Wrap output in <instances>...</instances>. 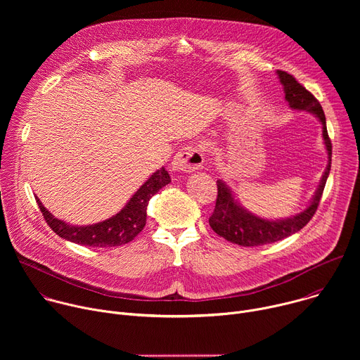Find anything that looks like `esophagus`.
<instances>
[{"mask_svg": "<svg viewBox=\"0 0 360 360\" xmlns=\"http://www.w3.org/2000/svg\"><path fill=\"white\" fill-rule=\"evenodd\" d=\"M203 164V153L198 146H182L172 161V169L175 172H192L200 168Z\"/></svg>", "mask_w": 360, "mask_h": 360, "instance_id": "34e87169", "label": "esophagus"}]
</instances>
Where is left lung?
Returning a JSON list of instances; mask_svg holds the SVG:
<instances>
[{"mask_svg":"<svg viewBox=\"0 0 360 360\" xmlns=\"http://www.w3.org/2000/svg\"><path fill=\"white\" fill-rule=\"evenodd\" d=\"M276 74L283 85L285 99L289 107L295 111L314 114L322 124L323 143L328 150V165L309 205L302 212L282 219H266L249 212L242 207L238 199H235L231 188L222 179H218V196L215 210L210 218V225L219 236L240 246H259L278 242L300 231L315 215L330 172L332 143L326 129V118L319 101L303 85H300L293 75L285 71H278Z\"/></svg>","mask_w":360,"mask_h":360,"instance_id":"obj_1","label":"left lung"}]
</instances>
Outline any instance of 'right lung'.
Instances as JSON below:
<instances>
[{
    "label": "right lung",
    "instance_id": "1",
    "mask_svg": "<svg viewBox=\"0 0 360 360\" xmlns=\"http://www.w3.org/2000/svg\"><path fill=\"white\" fill-rule=\"evenodd\" d=\"M171 182L168 171L162 167L153 172L142 186L131 196L125 207L114 217L92 225H70L65 221L56 218L48 212L38 196H35L38 207L49 225L58 236L85 246L111 248L131 242L146 224V207L149 199L161 188Z\"/></svg>",
    "mask_w": 360,
    "mask_h": 360
}]
</instances>
